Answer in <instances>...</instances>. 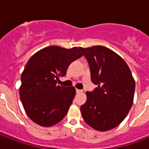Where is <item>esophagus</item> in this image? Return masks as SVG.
Masks as SVG:
<instances>
[{
    "label": "esophagus",
    "mask_w": 149,
    "mask_h": 149,
    "mask_svg": "<svg viewBox=\"0 0 149 149\" xmlns=\"http://www.w3.org/2000/svg\"><path fill=\"white\" fill-rule=\"evenodd\" d=\"M76 91H77V93H83V91H82V90H79V89H77V90H76Z\"/></svg>",
    "instance_id": "34e87169"
}]
</instances>
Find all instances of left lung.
Here are the masks:
<instances>
[{
  "mask_svg": "<svg viewBox=\"0 0 149 149\" xmlns=\"http://www.w3.org/2000/svg\"><path fill=\"white\" fill-rule=\"evenodd\" d=\"M79 49L89 63L91 80L97 86L86 92L80 111L92 128L106 132L122 122L132 107L135 82L125 61L108 48L96 45Z\"/></svg>",
  "mask_w": 149,
  "mask_h": 149,
  "instance_id": "obj_1",
  "label": "left lung"
}]
</instances>
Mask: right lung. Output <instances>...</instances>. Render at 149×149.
<instances>
[{"mask_svg":"<svg viewBox=\"0 0 149 149\" xmlns=\"http://www.w3.org/2000/svg\"><path fill=\"white\" fill-rule=\"evenodd\" d=\"M84 54L80 49L51 45L35 53L25 65L20 86V98L27 115L42 127L56 125L66 115L76 94L74 86H59L72 62Z\"/></svg>","mask_w":149,"mask_h":149,"instance_id":"right-lung-1","label":"right lung"}]
</instances>
